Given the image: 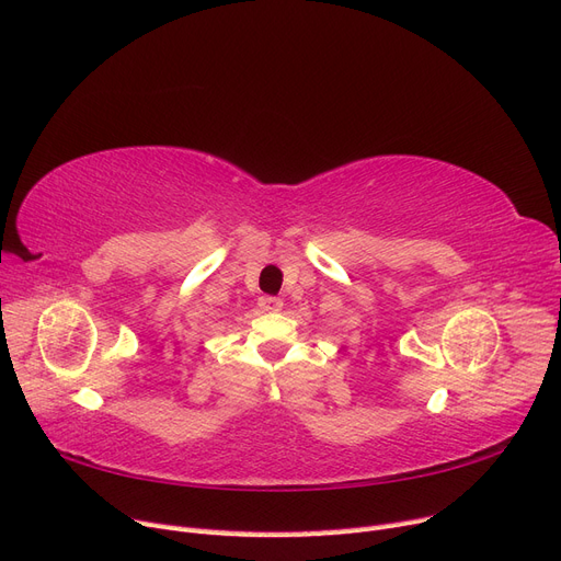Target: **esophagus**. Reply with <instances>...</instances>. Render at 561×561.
Here are the masks:
<instances>
[{"label": "esophagus", "instance_id": "1", "mask_svg": "<svg viewBox=\"0 0 561 561\" xmlns=\"http://www.w3.org/2000/svg\"><path fill=\"white\" fill-rule=\"evenodd\" d=\"M260 309L264 313L280 311L283 309V299H278V297H260Z\"/></svg>", "mask_w": 561, "mask_h": 561}]
</instances>
